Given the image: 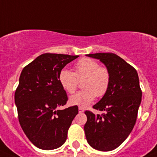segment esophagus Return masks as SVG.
<instances>
[{
    "mask_svg": "<svg viewBox=\"0 0 157 157\" xmlns=\"http://www.w3.org/2000/svg\"><path fill=\"white\" fill-rule=\"evenodd\" d=\"M78 110H79V112H80V113H82V112H84V109H83V108H81V107H79Z\"/></svg>",
    "mask_w": 157,
    "mask_h": 157,
    "instance_id": "34e87169",
    "label": "esophagus"
}]
</instances>
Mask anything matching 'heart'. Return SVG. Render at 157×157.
I'll return each instance as SVG.
<instances>
[{
	"label": "heart",
	"mask_w": 157,
	"mask_h": 157,
	"mask_svg": "<svg viewBox=\"0 0 157 157\" xmlns=\"http://www.w3.org/2000/svg\"><path fill=\"white\" fill-rule=\"evenodd\" d=\"M60 84L66 92L73 94L82 81V88L70 98V103L86 108L95 98L102 97L108 91L111 83L109 70L99 66V62L90 58L79 60L74 66V73L67 69L61 70L58 76Z\"/></svg>",
	"instance_id": "heart-1"
}]
</instances>
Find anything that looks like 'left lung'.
<instances>
[{"instance_id": "8db88e82", "label": "left lung", "mask_w": 157, "mask_h": 157, "mask_svg": "<svg viewBox=\"0 0 157 157\" xmlns=\"http://www.w3.org/2000/svg\"><path fill=\"white\" fill-rule=\"evenodd\" d=\"M99 59L109 70L111 83L103 97L93 106L102 115L85 112L86 138L93 148L110 151L119 147L134 128L141 102L142 91L137 71L113 53L89 54Z\"/></svg>"}]
</instances>
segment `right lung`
I'll return each mask as SVG.
<instances>
[{
	"instance_id": "right-lung-1",
	"label": "right lung",
	"mask_w": 157,
	"mask_h": 157,
	"mask_svg": "<svg viewBox=\"0 0 157 157\" xmlns=\"http://www.w3.org/2000/svg\"><path fill=\"white\" fill-rule=\"evenodd\" d=\"M78 57L45 53L22 71L14 95L15 104L22 129L38 148L54 150L66 141L78 107L58 109L68 99L58 76L66 64Z\"/></svg>"
}]
</instances>
